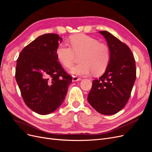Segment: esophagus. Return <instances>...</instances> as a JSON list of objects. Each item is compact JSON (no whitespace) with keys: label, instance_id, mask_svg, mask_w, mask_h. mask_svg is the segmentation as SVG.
<instances>
[{"label":"esophagus","instance_id":"34e87169","mask_svg":"<svg viewBox=\"0 0 152 152\" xmlns=\"http://www.w3.org/2000/svg\"><path fill=\"white\" fill-rule=\"evenodd\" d=\"M82 79H80V78H79L77 77L76 76H73L72 77V81L73 82H77V81H79V80H81Z\"/></svg>","mask_w":152,"mask_h":152}]
</instances>
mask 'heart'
<instances>
[{
    "label": "heart",
    "instance_id": "1",
    "mask_svg": "<svg viewBox=\"0 0 152 152\" xmlns=\"http://www.w3.org/2000/svg\"><path fill=\"white\" fill-rule=\"evenodd\" d=\"M70 45L62 43L56 49L59 61L66 68H70L76 54H80L81 62L70 70L72 75L87 76L94 72L102 73L107 68L110 59V50L107 45L86 35L73 36L70 39Z\"/></svg>",
    "mask_w": 152,
    "mask_h": 152
}]
</instances>
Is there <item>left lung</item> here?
Returning <instances> with one entry per match:
<instances>
[{
	"instance_id": "left-lung-1",
	"label": "left lung",
	"mask_w": 152,
	"mask_h": 152,
	"mask_svg": "<svg viewBox=\"0 0 152 152\" xmlns=\"http://www.w3.org/2000/svg\"><path fill=\"white\" fill-rule=\"evenodd\" d=\"M107 42L110 59L104 74L93 81L87 101L96 111L106 115L121 110L130 98L136 80V63L127 45L107 31H100Z\"/></svg>"
}]
</instances>
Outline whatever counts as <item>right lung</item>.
Here are the masks:
<instances>
[{"label":"right lung","instance_id":"obj_1","mask_svg":"<svg viewBox=\"0 0 152 152\" xmlns=\"http://www.w3.org/2000/svg\"><path fill=\"white\" fill-rule=\"evenodd\" d=\"M62 40L55 34L40 35L21 50L17 59L15 77L22 98L40 115L60 107L72 82L58 61L56 52Z\"/></svg>","mask_w":152,"mask_h":152}]
</instances>
